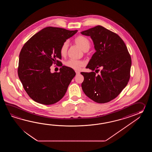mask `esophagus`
I'll list each match as a JSON object with an SVG mask.
<instances>
[{
  "label": "esophagus",
  "mask_w": 152,
  "mask_h": 152,
  "mask_svg": "<svg viewBox=\"0 0 152 152\" xmlns=\"http://www.w3.org/2000/svg\"><path fill=\"white\" fill-rule=\"evenodd\" d=\"M75 73H76V74H77V75H78V74H80V72L77 71H75Z\"/></svg>",
  "instance_id": "obj_1"
}]
</instances>
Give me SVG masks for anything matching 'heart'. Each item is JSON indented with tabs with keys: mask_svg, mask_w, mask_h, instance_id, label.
I'll list each match as a JSON object with an SVG mask.
<instances>
[{
	"mask_svg": "<svg viewBox=\"0 0 152 152\" xmlns=\"http://www.w3.org/2000/svg\"><path fill=\"white\" fill-rule=\"evenodd\" d=\"M75 42L84 52H86L90 48V42L88 39L83 36H79L75 39ZM68 42H65L61 47L60 53L62 56L66 54L68 49ZM84 62L82 61L70 60L66 62V66L69 68L75 70H79L84 66Z\"/></svg>",
	"mask_w": 152,
	"mask_h": 152,
	"instance_id": "b5f03b06",
	"label": "heart"
}]
</instances>
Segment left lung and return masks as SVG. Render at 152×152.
<instances>
[{
    "label": "left lung",
    "mask_w": 152,
    "mask_h": 152,
    "mask_svg": "<svg viewBox=\"0 0 152 152\" xmlns=\"http://www.w3.org/2000/svg\"><path fill=\"white\" fill-rule=\"evenodd\" d=\"M90 36L96 52L86 68L92 72H81L84 94L98 103H105L117 97L126 87L130 78V55L124 42L116 34L101 26L81 32ZM102 68L98 76L93 72Z\"/></svg>",
    "instance_id": "8db88e82"
}]
</instances>
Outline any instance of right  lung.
I'll use <instances>...</instances> for the list:
<instances>
[{"label":"right lung","instance_id":"right-lung-1","mask_svg":"<svg viewBox=\"0 0 152 152\" xmlns=\"http://www.w3.org/2000/svg\"><path fill=\"white\" fill-rule=\"evenodd\" d=\"M49 26L29 39L20 52L18 75L26 92L32 100L51 105L61 100L75 75V71L63 66L58 73L50 67L61 58L60 48L67 39L77 32Z\"/></svg>","mask_w":152,"mask_h":152}]
</instances>
